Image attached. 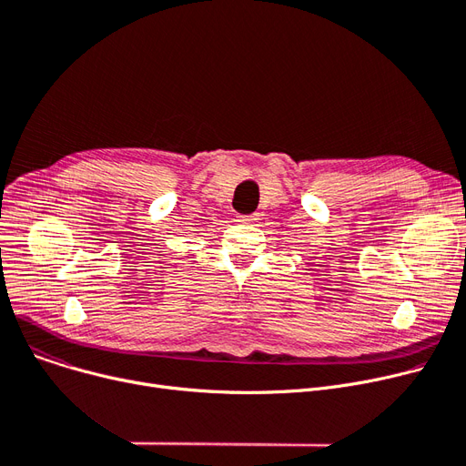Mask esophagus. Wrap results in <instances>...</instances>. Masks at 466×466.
I'll return each instance as SVG.
<instances>
[{
  "instance_id": "1",
  "label": "esophagus",
  "mask_w": 466,
  "mask_h": 466,
  "mask_svg": "<svg viewBox=\"0 0 466 466\" xmlns=\"http://www.w3.org/2000/svg\"><path fill=\"white\" fill-rule=\"evenodd\" d=\"M258 220V215L255 213V215H239L238 217V223H241V225H253V223H257Z\"/></svg>"
}]
</instances>
